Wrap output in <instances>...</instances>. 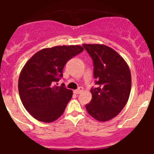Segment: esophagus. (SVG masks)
<instances>
[{
	"label": "esophagus",
	"mask_w": 154,
	"mask_h": 154,
	"mask_svg": "<svg viewBox=\"0 0 154 154\" xmlns=\"http://www.w3.org/2000/svg\"><path fill=\"white\" fill-rule=\"evenodd\" d=\"M82 91H83V88H82V87H79V89H75V90H74V93L79 94L80 92H82Z\"/></svg>",
	"instance_id": "1"
}]
</instances>
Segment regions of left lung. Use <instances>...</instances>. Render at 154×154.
I'll return each instance as SVG.
<instances>
[{"mask_svg":"<svg viewBox=\"0 0 154 154\" xmlns=\"http://www.w3.org/2000/svg\"><path fill=\"white\" fill-rule=\"evenodd\" d=\"M93 60L97 88L91 89L92 100L85 106L94 119L106 122L116 117L127 103L131 91V73L123 57L105 45L83 44Z\"/></svg>","mask_w":154,"mask_h":154,"instance_id":"1","label":"left lung"}]
</instances>
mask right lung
I'll use <instances>...</instances> for the list:
<instances>
[{
	"label": "right lung",
	"instance_id": "add662e5",
	"mask_svg": "<svg viewBox=\"0 0 154 154\" xmlns=\"http://www.w3.org/2000/svg\"><path fill=\"white\" fill-rule=\"evenodd\" d=\"M80 45H62L36 52L19 75L18 92L23 106L37 120L51 123L63 114L72 91L54 85L62 77L66 62L83 51Z\"/></svg>",
	"mask_w": 154,
	"mask_h": 154
}]
</instances>
